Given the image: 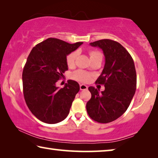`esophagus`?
Segmentation results:
<instances>
[{"instance_id": "obj_1", "label": "esophagus", "mask_w": 158, "mask_h": 158, "mask_svg": "<svg viewBox=\"0 0 158 158\" xmlns=\"http://www.w3.org/2000/svg\"><path fill=\"white\" fill-rule=\"evenodd\" d=\"M88 86L85 84H80V90H87Z\"/></svg>"}]
</instances>
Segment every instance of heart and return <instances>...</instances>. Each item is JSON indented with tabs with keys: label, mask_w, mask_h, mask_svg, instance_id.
Here are the masks:
<instances>
[{
	"label": "heart",
	"mask_w": 158,
	"mask_h": 158,
	"mask_svg": "<svg viewBox=\"0 0 158 158\" xmlns=\"http://www.w3.org/2000/svg\"><path fill=\"white\" fill-rule=\"evenodd\" d=\"M77 56H78V52H77V51H74V52H71L67 56L66 63L69 68H73V67H74V65H75ZM89 56L90 60L98 56H102L101 53L98 52V51L93 50L90 51ZM72 77H73V78L75 80L81 82H88L90 79V77H91L89 73H88L84 70H81V69H78V70L74 72L73 74H72Z\"/></svg>",
	"instance_id": "1"
}]
</instances>
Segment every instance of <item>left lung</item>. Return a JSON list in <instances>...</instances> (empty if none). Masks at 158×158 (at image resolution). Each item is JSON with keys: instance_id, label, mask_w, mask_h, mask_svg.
Returning a JSON list of instances; mask_svg holds the SVG:
<instances>
[{"instance_id": "obj_1", "label": "left lung", "mask_w": 158, "mask_h": 158, "mask_svg": "<svg viewBox=\"0 0 158 158\" xmlns=\"http://www.w3.org/2000/svg\"><path fill=\"white\" fill-rule=\"evenodd\" d=\"M100 47L105 56L102 73L95 83L105 85L101 93L90 86L91 98L86 103L88 114L93 121L107 123L116 120L129 107L137 88L135 63L129 52L118 42L109 39L90 43Z\"/></svg>"}]
</instances>
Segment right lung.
Here are the masks:
<instances>
[{
    "label": "right lung",
    "mask_w": 158,
    "mask_h": 158,
    "mask_svg": "<svg viewBox=\"0 0 158 158\" xmlns=\"http://www.w3.org/2000/svg\"><path fill=\"white\" fill-rule=\"evenodd\" d=\"M82 44H69L51 37L32 49L23 69V92L28 109L40 121L55 124L69 114L79 85L68 80L58 89L56 83L68 69L67 56Z\"/></svg>",
    "instance_id": "add662e5"
}]
</instances>
